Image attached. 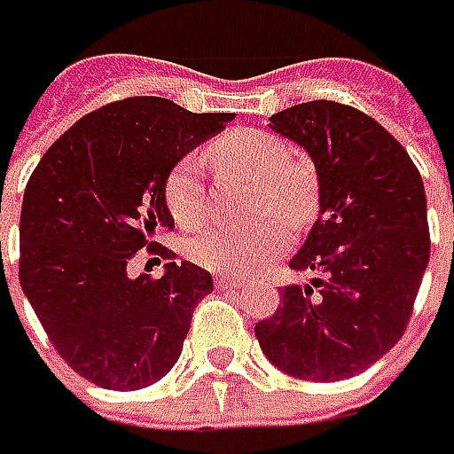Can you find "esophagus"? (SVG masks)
Returning <instances> with one entry per match:
<instances>
[{
    "label": "esophagus",
    "instance_id": "34e87169",
    "mask_svg": "<svg viewBox=\"0 0 454 454\" xmlns=\"http://www.w3.org/2000/svg\"><path fill=\"white\" fill-rule=\"evenodd\" d=\"M216 285L221 290H236V287H243L246 280L236 278V275H216Z\"/></svg>",
    "mask_w": 454,
    "mask_h": 454
}]
</instances>
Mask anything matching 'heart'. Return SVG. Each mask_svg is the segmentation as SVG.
Here are the masks:
<instances>
[{
	"mask_svg": "<svg viewBox=\"0 0 454 454\" xmlns=\"http://www.w3.org/2000/svg\"><path fill=\"white\" fill-rule=\"evenodd\" d=\"M204 160L223 172L246 174L260 182L258 211H278L287 223H300L309 208V186L293 167V147L272 132L236 129L204 150ZM164 201L182 228H196L208 218V201L194 160H182L164 182ZM287 243L280 218H265L250 228H214L194 240V258L218 272H253Z\"/></svg>",
	"mask_w": 454,
	"mask_h": 454,
	"instance_id": "heart-1",
	"label": "heart"
}]
</instances>
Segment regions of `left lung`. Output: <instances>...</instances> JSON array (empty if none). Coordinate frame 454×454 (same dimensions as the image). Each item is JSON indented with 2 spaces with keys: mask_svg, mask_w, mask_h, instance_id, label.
Returning <instances> with one entry per match:
<instances>
[{
  "mask_svg": "<svg viewBox=\"0 0 454 454\" xmlns=\"http://www.w3.org/2000/svg\"><path fill=\"white\" fill-rule=\"evenodd\" d=\"M307 150L319 216L290 260L312 285H287L255 325L265 356L302 381H344L403 337L430 260L426 186L403 145L373 117L312 100L270 117Z\"/></svg>",
  "mask_w": 454,
  "mask_h": 454,
  "instance_id": "8db88e82",
  "label": "left lung"
}]
</instances>
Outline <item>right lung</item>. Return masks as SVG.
<instances>
[{"instance_id": "right-lung-1", "label": "right lung", "mask_w": 454, "mask_h": 454, "mask_svg": "<svg viewBox=\"0 0 454 454\" xmlns=\"http://www.w3.org/2000/svg\"><path fill=\"white\" fill-rule=\"evenodd\" d=\"M231 120L154 95L115 100L66 129L28 176L19 282L61 359L95 386L137 391L179 359L214 280L154 240L174 228L164 182ZM139 249L170 260L161 278H129Z\"/></svg>"}]
</instances>
